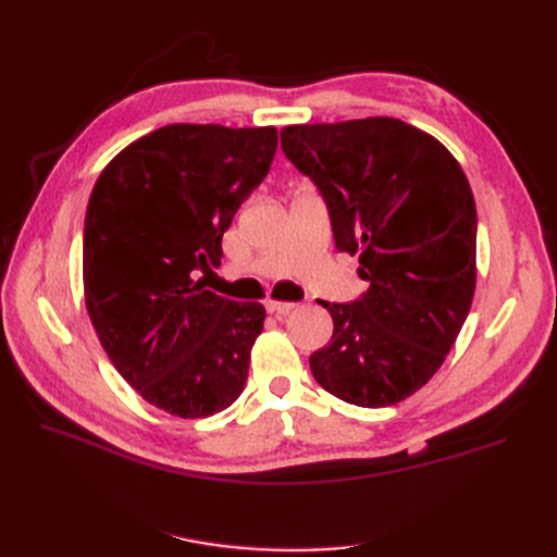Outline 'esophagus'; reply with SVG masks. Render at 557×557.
<instances>
[{"label": "esophagus", "mask_w": 557, "mask_h": 557, "mask_svg": "<svg viewBox=\"0 0 557 557\" xmlns=\"http://www.w3.org/2000/svg\"><path fill=\"white\" fill-rule=\"evenodd\" d=\"M264 307H267V311H269V313H276V315H281V313H290V311L295 309L293 301H274V299H269Z\"/></svg>", "instance_id": "esophagus-1"}]
</instances>
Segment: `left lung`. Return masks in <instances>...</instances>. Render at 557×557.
Masks as SVG:
<instances>
[{"instance_id":"left-lung-1","label":"left lung","mask_w":557,"mask_h":557,"mask_svg":"<svg viewBox=\"0 0 557 557\" xmlns=\"http://www.w3.org/2000/svg\"><path fill=\"white\" fill-rule=\"evenodd\" d=\"M281 148L323 197L336 250L360 256L356 301H323L327 346L309 358L334 397L367 409L420 391L465 325L476 285V205L430 134L397 117L290 125Z\"/></svg>"}]
</instances>
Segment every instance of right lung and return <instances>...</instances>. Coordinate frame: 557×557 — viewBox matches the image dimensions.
Returning a JSON list of instances; mask_svg holds the SVG:
<instances>
[{
    "instance_id": "right-lung-1",
    "label": "right lung",
    "mask_w": 557,
    "mask_h": 557,
    "mask_svg": "<svg viewBox=\"0 0 557 557\" xmlns=\"http://www.w3.org/2000/svg\"><path fill=\"white\" fill-rule=\"evenodd\" d=\"M274 127L166 125L99 174L83 230L86 307L109 360L148 404L207 418L248 379L258 301L205 290L223 234L269 174Z\"/></svg>"
}]
</instances>
